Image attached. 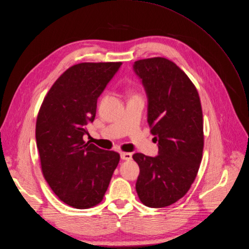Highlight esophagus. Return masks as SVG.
Masks as SVG:
<instances>
[{"mask_svg": "<svg viewBox=\"0 0 249 249\" xmlns=\"http://www.w3.org/2000/svg\"><path fill=\"white\" fill-rule=\"evenodd\" d=\"M131 154L130 153H121V159L122 160H131Z\"/></svg>", "mask_w": 249, "mask_h": 249, "instance_id": "1", "label": "esophagus"}]
</instances>
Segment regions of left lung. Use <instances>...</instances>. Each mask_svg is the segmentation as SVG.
<instances>
[{
    "instance_id": "obj_1",
    "label": "left lung",
    "mask_w": 249,
    "mask_h": 249,
    "mask_svg": "<svg viewBox=\"0 0 249 249\" xmlns=\"http://www.w3.org/2000/svg\"><path fill=\"white\" fill-rule=\"evenodd\" d=\"M134 71L148 96V123L159 155L133 156L140 167L136 190L151 208L172 205L193 184L202 160L204 135L200 97L193 82L163 57L138 60Z\"/></svg>"
}]
</instances>
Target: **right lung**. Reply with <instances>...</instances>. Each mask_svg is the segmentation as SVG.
I'll use <instances>...</instances> for the list:
<instances>
[{"instance_id":"right-lung-1","label":"right lung","mask_w":249,"mask_h":249,"mask_svg":"<svg viewBox=\"0 0 249 249\" xmlns=\"http://www.w3.org/2000/svg\"><path fill=\"white\" fill-rule=\"evenodd\" d=\"M122 62L71 66L44 98L36 122L43 176L62 202L76 209L99 204L120 162V154L85 142L96 102Z\"/></svg>"}]
</instances>
